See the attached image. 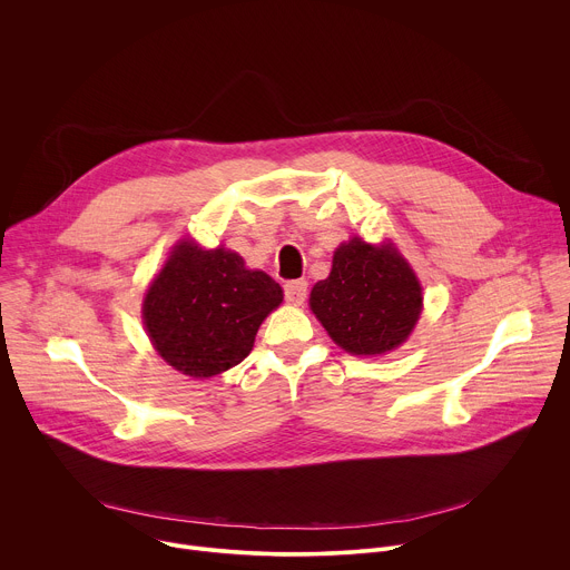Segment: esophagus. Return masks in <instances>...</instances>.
<instances>
[{"label":"esophagus","instance_id":"esophagus-1","mask_svg":"<svg viewBox=\"0 0 570 570\" xmlns=\"http://www.w3.org/2000/svg\"><path fill=\"white\" fill-rule=\"evenodd\" d=\"M306 282L304 279H295V282H286L284 284V295L291 304H302L306 299Z\"/></svg>","mask_w":570,"mask_h":570}]
</instances>
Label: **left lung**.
I'll return each mask as SVG.
<instances>
[{
	"label": "left lung",
	"mask_w": 570,
	"mask_h": 570,
	"mask_svg": "<svg viewBox=\"0 0 570 570\" xmlns=\"http://www.w3.org/2000/svg\"><path fill=\"white\" fill-rule=\"evenodd\" d=\"M322 327L350 354L372 356L411 336L422 311V286L392 248L354 236L334 253L332 273L311 291Z\"/></svg>",
	"instance_id": "left-lung-1"
}]
</instances>
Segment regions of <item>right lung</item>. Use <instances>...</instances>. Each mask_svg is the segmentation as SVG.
<instances>
[{
  "label": "right lung",
  "instance_id": "1",
  "mask_svg": "<svg viewBox=\"0 0 570 570\" xmlns=\"http://www.w3.org/2000/svg\"><path fill=\"white\" fill-rule=\"evenodd\" d=\"M279 284L225 248L183 240L144 297L146 332L169 365L194 379L220 374L253 352Z\"/></svg>",
  "mask_w": 570,
  "mask_h": 570
}]
</instances>
